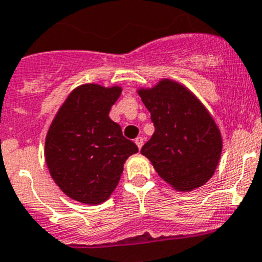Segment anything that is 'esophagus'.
<instances>
[{"label": "esophagus", "mask_w": 262, "mask_h": 262, "mask_svg": "<svg viewBox=\"0 0 262 262\" xmlns=\"http://www.w3.org/2000/svg\"><path fill=\"white\" fill-rule=\"evenodd\" d=\"M135 144H136V145H138L139 149H141V146H143V144H144V139L139 136V138L135 139Z\"/></svg>", "instance_id": "1"}]
</instances>
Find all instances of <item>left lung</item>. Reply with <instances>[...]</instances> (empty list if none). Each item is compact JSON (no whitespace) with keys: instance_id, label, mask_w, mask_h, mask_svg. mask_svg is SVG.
I'll return each mask as SVG.
<instances>
[{"instance_id":"8db88e82","label":"left lung","mask_w":262,"mask_h":262,"mask_svg":"<svg viewBox=\"0 0 262 262\" xmlns=\"http://www.w3.org/2000/svg\"><path fill=\"white\" fill-rule=\"evenodd\" d=\"M138 94L156 128L141 154L176 190L203 186L215 173L223 151L221 133L210 112L188 87L170 78L140 87Z\"/></svg>"}]
</instances>
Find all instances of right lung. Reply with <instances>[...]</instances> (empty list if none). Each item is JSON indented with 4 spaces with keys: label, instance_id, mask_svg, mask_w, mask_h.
<instances>
[{
    "label": "right lung",
    "instance_id": "obj_1",
    "mask_svg": "<svg viewBox=\"0 0 262 262\" xmlns=\"http://www.w3.org/2000/svg\"><path fill=\"white\" fill-rule=\"evenodd\" d=\"M121 86L84 83L76 87L55 114L45 140L52 180L66 195L84 204L105 202L117 188L135 143L109 118Z\"/></svg>",
    "mask_w": 262,
    "mask_h": 262
}]
</instances>
